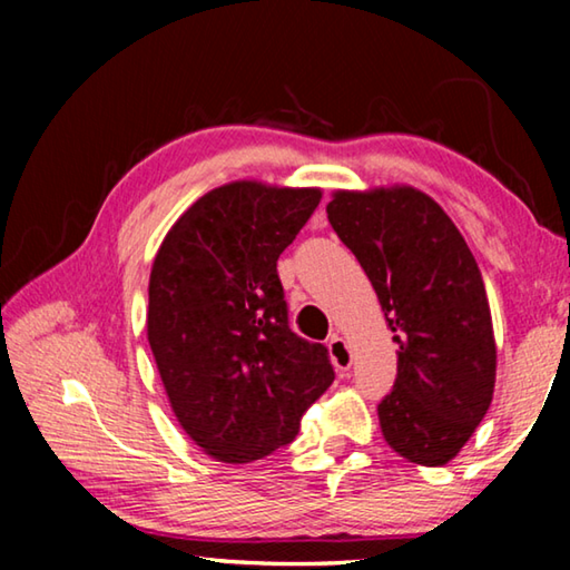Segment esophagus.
Wrapping results in <instances>:
<instances>
[{"label":"esophagus","instance_id":"esophagus-1","mask_svg":"<svg viewBox=\"0 0 570 570\" xmlns=\"http://www.w3.org/2000/svg\"><path fill=\"white\" fill-rule=\"evenodd\" d=\"M330 346V360L336 366V372H346L352 366V352L340 334H332V340L326 342Z\"/></svg>","mask_w":570,"mask_h":570}]
</instances>
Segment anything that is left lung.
I'll return each mask as SVG.
<instances>
[{
  "label": "left lung",
  "mask_w": 570,
  "mask_h": 570,
  "mask_svg": "<svg viewBox=\"0 0 570 570\" xmlns=\"http://www.w3.org/2000/svg\"><path fill=\"white\" fill-rule=\"evenodd\" d=\"M326 216L370 276L397 344V380L380 402L387 445L445 465L485 417L495 336L475 256L435 200L410 186L336 190Z\"/></svg>",
  "instance_id": "8db88e82"
}]
</instances>
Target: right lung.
<instances>
[{
	"label": "right lung",
	"mask_w": 570,
	"mask_h": 570,
	"mask_svg": "<svg viewBox=\"0 0 570 570\" xmlns=\"http://www.w3.org/2000/svg\"><path fill=\"white\" fill-rule=\"evenodd\" d=\"M320 188L236 180L183 214L156 254L148 342L186 435L218 462H254L296 438L334 382L324 344L288 326L276 262Z\"/></svg>",
	"instance_id": "obj_1"
}]
</instances>
